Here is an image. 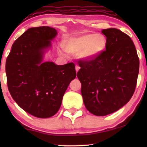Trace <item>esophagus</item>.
I'll return each instance as SVG.
<instances>
[{
  "label": "esophagus",
  "instance_id": "obj_1",
  "mask_svg": "<svg viewBox=\"0 0 147 147\" xmlns=\"http://www.w3.org/2000/svg\"><path fill=\"white\" fill-rule=\"evenodd\" d=\"M80 67L78 65H76V72H78V71H79V69H80Z\"/></svg>",
  "mask_w": 147,
  "mask_h": 147
}]
</instances>
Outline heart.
I'll use <instances>...</instances> for the list:
<instances>
[{"label": "heart", "instance_id": "obj_1", "mask_svg": "<svg viewBox=\"0 0 147 147\" xmlns=\"http://www.w3.org/2000/svg\"><path fill=\"white\" fill-rule=\"evenodd\" d=\"M107 43V39L103 34L84 32L65 39L63 49L68 53H78L82 60L89 61L101 55L105 51Z\"/></svg>", "mask_w": 147, "mask_h": 147}]
</instances>
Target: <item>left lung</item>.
<instances>
[{
    "instance_id": "obj_1",
    "label": "left lung",
    "mask_w": 147,
    "mask_h": 147,
    "mask_svg": "<svg viewBox=\"0 0 147 147\" xmlns=\"http://www.w3.org/2000/svg\"><path fill=\"white\" fill-rule=\"evenodd\" d=\"M106 50L96 59L80 61L77 76L86 109L96 116H106L125 105L136 86L139 59L128 35L114 28L103 29Z\"/></svg>"
}]
</instances>
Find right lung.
I'll return each instance as SVG.
<instances>
[{
  "mask_svg": "<svg viewBox=\"0 0 147 147\" xmlns=\"http://www.w3.org/2000/svg\"><path fill=\"white\" fill-rule=\"evenodd\" d=\"M57 34L54 28L46 26L30 28L14 42L6 61L12 98L22 109L37 118L57 113L68 86L76 77L73 63L58 65L43 61Z\"/></svg>",
  "mask_w": 147,
  "mask_h": 147,
  "instance_id": "right-lung-1",
  "label": "right lung"
}]
</instances>
